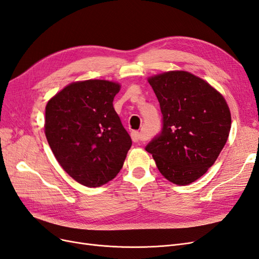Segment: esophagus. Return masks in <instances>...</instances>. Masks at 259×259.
<instances>
[{
	"label": "esophagus",
	"mask_w": 259,
	"mask_h": 259,
	"mask_svg": "<svg viewBox=\"0 0 259 259\" xmlns=\"http://www.w3.org/2000/svg\"><path fill=\"white\" fill-rule=\"evenodd\" d=\"M131 136H132V139H133V142H134V143H139V142H142V140L144 139V135L142 134V133L136 132V131L132 132Z\"/></svg>",
	"instance_id": "34e87169"
}]
</instances>
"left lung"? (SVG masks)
<instances>
[{
    "instance_id": "1",
    "label": "left lung",
    "mask_w": 259,
    "mask_h": 259,
    "mask_svg": "<svg viewBox=\"0 0 259 259\" xmlns=\"http://www.w3.org/2000/svg\"><path fill=\"white\" fill-rule=\"evenodd\" d=\"M163 114V130L146 147L168 182L190 185L204 175L226 145L231 113L224 96L183 70L148 77Z\"/></svg>"
}]
</instances>
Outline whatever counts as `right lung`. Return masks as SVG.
I'll return each mask as SVG.
<instances>
[{
	"label": "right lung",
	"mask_w": 259,
	"mask_h": 259,
	"mask_svg": "<svg viewBox=\"0 0 259 259\" xmlns=\"http://www.w3.org/2000/svg\"><path fill=\"white\" fill-rule=\"evenodd\" d=\"M120 90L121 84L113 81H76L45 107L44 132L55 158L85 187H100L112 180L132 146L113 108Z\"/></svg>",
	"instance_id": "obj_1"
}]
</instances>
